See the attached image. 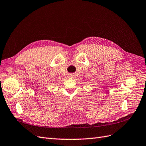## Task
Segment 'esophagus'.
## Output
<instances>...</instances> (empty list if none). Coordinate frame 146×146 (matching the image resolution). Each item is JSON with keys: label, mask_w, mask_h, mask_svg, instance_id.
<instances>
[{"label": "esophagus", "mask_w": 146, "mask_h": 146, "mask_svg": "<svg viewBox=\"0 0 146 146\" xmlns=\"http://www.w3.org/2000/svg\"><path fill=\"white\" fill-rule=\"evenodd\" d=\"M69 77L70 78V79H72V78L74 77V75H73L72 74H69Z\"/></svg>", "instance_id": "esophagus-1"}]
</instances>
